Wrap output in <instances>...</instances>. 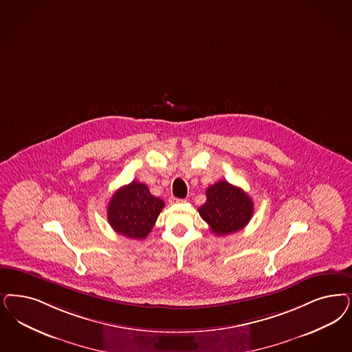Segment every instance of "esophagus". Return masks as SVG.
Instances as JSON below:
<instances>
[{
  "label": "esophagus",
  "instance_id": "34e87169",
  "mask_svg": "<svg viewBox=\"0 0 352 352\" xmlns=\"http://www.w3.org/2000/svg\"><path fill=\"white\" fill-rule=\"evenodd\" d=\"M171 204H178V203H186V199H178V197H171L170 199Z\"/></svg>",
  "mask_w": 352,
  "mask_h": 352
}]
</instances>
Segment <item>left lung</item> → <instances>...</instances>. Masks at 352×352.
Segmentation results:
<instances>
[{
  "label": "left lung",
  "instance_id": "obj_1",
  "mask_svg": "<svg viewBox=\"0 0 352 352\" xmlns=\"http://www.w3.org/2000/svg\"><path fill=\"white\" fill-rule=\"evenodd\" d=\"M206 201L197 208L214 235L223 236L242 230L254 214V201L242 188L219 181L206 190Z\"/></svg>",
  "mask_w": 352,
  "mask_h": 352
}]
</instances>
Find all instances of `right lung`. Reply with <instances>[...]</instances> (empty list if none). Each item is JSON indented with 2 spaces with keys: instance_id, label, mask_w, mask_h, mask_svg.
Wrapping results in <instances>:
<instances>
[{
  "instance_id": "add662e5",
  "label": "right lung",
  "mask_w": 352,
  "mask_h": 352,
  "mask_svg": "<svg viewBox=\"0 0 352 352\" xmlns=\"http://www.w3.org/2000/svg\"><path fill=\"white\" fill-rule=\"evenodd\" d=\"M165 203L149 192L144 183L133 181L113 195L108 221L113 230L133 239H144L153 229Z\"/></svg>"
}]
</instances>
